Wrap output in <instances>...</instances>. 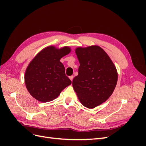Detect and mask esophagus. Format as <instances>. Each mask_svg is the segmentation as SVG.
Wrapping results in <instances>:
<instances>
[{
	"mask_svg": "<svg viewBox=\"0 0 146 146\" xmlns=\"http://www.w3.org/2000/svg\"><path fill=\"white\" fill-rule=\"evenodd\" d=\"M73 78H74V76H70V77H69L70 80H71V81H72V80H73Z\"/></svg>",
	"mask_w": 146,
	"mask_h": 146,
	"instance_id": "1",
	"label": "esophagus"
}]
</instances>
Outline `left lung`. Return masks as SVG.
Returning a JSON list of instances; mask_svg holds the SVG:
<instances>
[{
  "mask_svg": "<svg viewBox=\"0 0 146 146\" xmlns=\"http://www.w3.org/2000/svg\"><path fill=\"white\" fill-rule=\"evenodd\" d=\"M76 53L80 66L72 86L82 104L94 108L112 94L117 81V70L107 53L99 46L78 47Z\"/></svg>",
  "mask_w": 146,
  "mask_h": 146,
  "instance_id": "1",
  "label": "left lung"
}]
</instances>
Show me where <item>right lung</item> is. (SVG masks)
Instances as JSON below:
<instances>
[{"label":"right lung","instance_id":"obj_1","mask_svg":"<svg viewBox=\"0 0 146 146\" xmlns=\"http://www.w3.org/2000/svg\"><path fill=\"white\" fill-rule=\"evenodd\" d=\"M70 52L69 47L57 49L49 46L44 48L30 63L25 74V83L34 98L42 102L52 101L71 84L60 61Z\"/></svg>","mask_w":146,"mask_h":146}]
</instances>
